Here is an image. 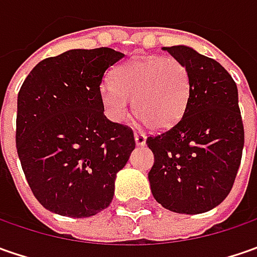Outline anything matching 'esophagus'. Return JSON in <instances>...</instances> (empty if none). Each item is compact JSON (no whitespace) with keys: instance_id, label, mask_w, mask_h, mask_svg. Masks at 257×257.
<instances>
[{"instance_id":"1","label":"esophagus","mask_w":257,"mask_h":257,"mask_svg":"<svg viewBox=\"0 0 257 257\" xmlns=\"http://www.w3.org/2000/svg\"><path fill=\"white\" fill-rule=\"evenodd\" d=\"M134 140H136V144L143 146V144H146V134L142 133V132H136L134 133Z\"/></svg>"}]
</instances>
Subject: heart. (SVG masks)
I'll use <instances>...</instances> for the list:
<instances>
[{
  "label": "heart",
  "mask_w": 257,
  "mask_h": 257,
  "mask_svg": "<svg viewBox=\"0 0 257 257\" xmlns=\"http://www.w3.org/2000/svg\"><path fill=\"white\" fill-rule=\"evenodd\" d=\"M190 74L184 63L174 57L136 58L115 70L113 83L101 85V100L114 121L134 113L152 130H167L177 123L187 107Z\"/></svg>",
  "instance_id": "1"
}]
</instances>
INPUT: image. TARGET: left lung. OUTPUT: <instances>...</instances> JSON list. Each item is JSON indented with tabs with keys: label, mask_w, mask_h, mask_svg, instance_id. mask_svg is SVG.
<instances>
[{
	"label": "left lung",
	"mask_w": 257,
	"mask_h": 257,
	"mask_svg": "<svg viewBox=\"0 0 257 257\" xmlns=\"http://www.w3.org/2000/svg\"><path fill=\"white\" fill-rule=\"evenodd\" d=\"M186 64L190 95L183 117L149 136L154 154L149 180L154 199L176 213L209 212L227 197L244 144L237 85L216 60L190 47H164Z\"/></svg>",
	"instance_id": "8db88e82"
}]
</instances>
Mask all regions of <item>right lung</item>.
<instances>
[{"label":"right lung","mask_w":257,"mask_h":257,"mask_svg":"<svg viewBox=\"0 0 257 257\" xmlns=\"http://www.w3.org/2000/svg\"><path fill=\"white\" fill-rule=\"evenodd\" d=\"M124 54L70 50L27 75L17 100L15 144L25 179L47 210L90 217L114 196L115 174L136 147L133 130L104 115L100 87Z\"/></svg>","instance_id":"add662e5"}]
</instances>
